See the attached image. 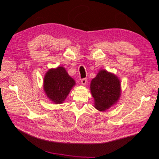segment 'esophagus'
I'll use <instances>...</instances> for the list:
<instances>
[{"label": "esophagus", "mask_w": 159, "mask_h": 159, "mask_svg": "<svg viewBox=\"0 0 159 159\" xmlns=\"http://www.w3.org/2000/svg\"><path fill=\"white\" fill-rule=\"evenodd\" d=\"M81 83L83 85H85L86 84V83H87V79H86V78L81 79Z\"/></svg>", "instance_id": "obj_1"}]
</instances>
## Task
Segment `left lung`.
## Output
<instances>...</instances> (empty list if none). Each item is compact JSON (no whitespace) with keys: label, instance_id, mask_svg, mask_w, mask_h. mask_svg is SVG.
Here are the masks:
<instances>
[{"label":"left lung","instance_id":"obj_1","mask_svg":"<svg viewBox=\"0 0 159 159\" xmlns=\"http://www.w3.org/2000/svg\"><path fill=\"white\" fill-rule=\"evenodd\" d=\"M90 91L94 99V107L99 111H105L119 100L121 81L115 74L101 70L91 80Z\"/></svg>","mask_w":159,"mask_h":159}]
</instances>
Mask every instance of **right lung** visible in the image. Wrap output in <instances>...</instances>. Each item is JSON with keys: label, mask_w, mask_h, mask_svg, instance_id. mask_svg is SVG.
<instances>
[{"label": "right lung", "mask_w": 159, "mask_h": 159, "mask_svg": "<svg viewBox=\"0 0 159 159\" xmlns=\"http://www.w3.org/2000/svg\"><path fill=\"white\" fill-rule=\"evenodd\" d=\"M75 85V80L69 75L65 68L59 66L47 71L44 78L43 88L47 98L51 102L55 104H61Z\"/></svg>", "instance_id": "1"}]
</instances>
